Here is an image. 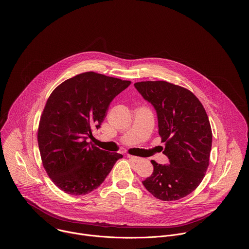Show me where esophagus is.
<instances>
[{
    "label": "esophagus",
    "mask_w": 249,
    "mask_h": 249,
    "mask_svg": "<svg viewBox=\"0 0 249 249\" xmlns=\"http://www.w3.org/2000/svg\"><path fill=\"white\" fill-rule=\"evenodd\" d=\"M128 158L131 160L132 161H134V162H139L141 160V158L136 157V156H132V155H128Z\"/></svg>",
    "instance_id": "1"
}]
</instances>
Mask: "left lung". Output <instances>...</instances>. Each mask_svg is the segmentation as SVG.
Returning a JSON list of instances; mask_svg holds the SVG:
<instances>
[{
	"label": "left lung",
	"instance_id": "obj_1",
	"mask_svg": "<svg viewBox=\"0 0 249 249\" xmlns=\"http://www.w3.org/2000/svg\"><path fill=\"white\" fill-rule=\"evenodd\" d=\"M157 112L159 134L170 164L154 166L142 185L157 199L177 201L201 184L212 146L210 122L199 99L190 90L166 81L134 84Z\"/></svg>",
	"mask_w": 249,
	"mask_h": 249
}]
</instances>
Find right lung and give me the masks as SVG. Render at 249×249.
<instances>
[{"mask_svg": "<svg viewBox=\"0 0 249 249\" xmlns=\"http://www.w3.org/2000/svg\"><path fill=\"white\" fill-rule=\"evenodd\" d=\"M130 83L87 71L52 91L40 119L37 140L43 166L59 190L75 196L91 192L123 157L87 140L101 127L110 103Z\"/></svg>", "mask_w": 249, "mask_h": 249, "instance_id": "1", "label": "right lung"}]
</instances>
